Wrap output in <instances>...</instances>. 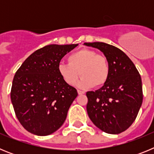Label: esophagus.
Returning <instances> with one entry per match:
<instances>
[{
    "label": "esophagus",
    "mask_w": 154,
    "mask_h": 154,
    "mask_svg": "<svg viewBox=\"0 0 154 154\" xmlns=\"http://www.w3.org/2000/svg\"><path fill=\"white\" fill-rule=\"evenodd\" d=\"M77 92H78V94H79V95H82V94L85 93V92H84V91L79 90V89H78V90H77Z\"/></svg>",
    "instance_id": "obj_1"
}]
</instances>
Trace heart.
<instances>
[{
  "mask_svg": "<svg viewBox=\"0 0 154 154\" xmlns=\"http://www.w3.org/2000/svg\"><path fill=\"white\" fill-rule=\"evenodd\" d=\"M67 60L68 63L58 65V72L68 85H75L80 75L82 77L78 85L84 89L99 88L108 81L109 65L104 55L93 50L82 48L70 54Z\"/></svg>",
  "mask_w": 154,
  "mask_h": 154,
  "instance_id": "1",
  "label": "heart"
}]
</instances>
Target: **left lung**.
I'll return each instance as SVG.
<instances>
[{"label": "left lung", "instance_id": "left-lung-1", "mask_svg": "<svg viewBox=\"0 0 154 154\" xmlns=\"http://www.w3.org/2000/svg\"><path fill=\"white\" fill-rule=\"evenodd\" d=\"M102 51L109 65L108 81L98 90L86 92V109L92 123L103 132L119 134L134 122L143 103L140 75L119 48L103 42L84 43Z\"/></svg>", "mask_w": 154, "mask_h": 154}]
</instances>
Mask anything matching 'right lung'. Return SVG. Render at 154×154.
<instances>
[{
  "instance_id": "obj_1",
  "label": "right lung",
  "mask_w": 154,
  "mask_h": 154,
  "mask_svg": "<svg viewBox=\"0 0 154 154\" xmlns=\"http://www.w3.org/2000/svg\"><path fill=\"white\" fill-rule=\"evenodd\" d=\"M78 44L49 45L33 52L16 72L11 99L23 127L35 135H50L62 126L78 96L58 72L60 61Z\"/></svg>"
}]
</instances>
